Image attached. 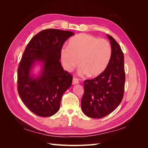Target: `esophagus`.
Masks as SVG:
<instances>
[{"label": "esophagus", "instance_id": "obj_1", "mask_svg": "<svg viewBox=\"0 0 148 148\" xmlns=\"http://www.w3.org/2000/svg\"><path fill=\"white\" fill-rule=\"evenodd\" d=\"M78 83V79L77 78H73V82H72V84L74 85V84H77Z\"/></svg>", "mask_w": 148, "mask_h": 148}]
</instances>
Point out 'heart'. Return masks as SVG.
<instances>
[{
    "instance_id": "heart-1",
    "label": "heart",
    "mask_w": 148,
    "mask_h": 148,
    "mask_svg": "<svg viewBox=\"0 0 148 148\" xmlns=\"http://www.w3.org/2000/svg\"><path fill=\"white\" fill-rule=\"evenodd\" d=\"M112 56L110 43L87 34H79L71 38L69 47L61 49L62 65L67 71H71L79 62V75L96 77L104 72L108 66ZM80 61H79V60Z\"/></svg>"
}]
</instances>
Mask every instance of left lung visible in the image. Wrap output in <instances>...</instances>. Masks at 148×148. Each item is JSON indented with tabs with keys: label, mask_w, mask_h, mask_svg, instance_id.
<instances>
[{
	"label": "left lung",
	"mask_w": 148,
	"mask_h": 148,
	"mask_svg": "<svg viewBox=\"0 0 148 148\" xmlns=\"http://www.w3.org/2000/svg\"><path fill=\"white\" fill-rule=\"evenodd\" d=\"M107 36L112 47L109 65L102 73L84 82L82 109L85 115L93 119L104 117L113 112L120 104L124 93L123 53L114 38Z\"/></svg>",
	"instance_id": "1"
}]
</instances>
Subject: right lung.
I'll use <instances>...</instances> for the list:
<instances>
[{
  "mask_svg": "<svg viewBox=\"0 0 148 148\" xmlns=\"http://www.w3.org/2000/svg\"><path fill=\"white\" fill-rule=\"evenodd\" d=\"M73 34L56 29L41 31L31 39L21 57L18 91L25 106L40 117L59 111L62 97L72 83V76L64 70L60 60L63 44ZM38 65L40 70L36 74L34 71Z\"/></svg>",
  "mask_w": 148,
  "mask_h": 148,
  "instance_id": "add662e5",
  "label": "right lung"
}]
</instances>
